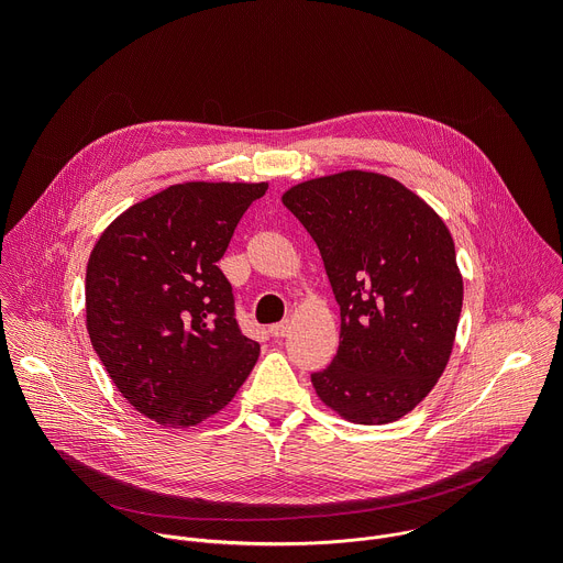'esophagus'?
Masks as SVG:
<instances>
[{"instance_id":"obj_1","label":"esophagus","mask_w":563,"mask_h":563,"mask_svg":"<svg viewBox=\"0 0 563 563\" xmlns=\"http://www.w3.org/2000/svg\"><path fill=\"white\" fill-rule=\"evenodd\" d=\"M289 330H291L289 320H283V323H276V325H272V328H269L272 336H276V339H283V336H287V334H289Z\"/></svg>"}]
</instances>
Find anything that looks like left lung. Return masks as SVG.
Returning a JSON list of instances; mask_svg holds the SVG:
<instances>
[{
	"mask_svg": "<svg viewBox=\"0 0 563 563\" xmlns=\"http://www.w3.org/2000/svg\"><path fill=\"white\" fill-rule=\"evenodd\" d=\"M283 205L313 238L341 307L339 352L311 374L318 398L361 426L406 417L443 374L461 316L445 222L398 180L356 169L300 183Z\"/></svg>",
	"mask_w": 563,
	"mask_h": 563,
	"instance_id": "obj_1",
	"label": "left lung"
}]
</instances>
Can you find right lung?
Returning <instances> with one entry per match:
<instances>
[{
	"label": "right lung",
	"mask_w": 563,
	"mask_h": 563,
	"mask_svg": "<svg viewBox=\"0 0 563 563\" xmlns=\"http://www.w3.org/2000/svg\"><path fill=\"white\" fill-rule=\"evenodd\" d=\"M267 183H185L118 216L87 265V330L129 404L159 426L218 415L261 345L238 328L218 267Z\"/></svg>",
	"instance_id": "1"
}]
</instances>
